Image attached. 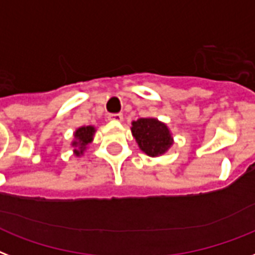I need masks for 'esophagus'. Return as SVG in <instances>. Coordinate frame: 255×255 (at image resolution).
Wrapping results in <instances>:
<instances>
[{"instance_id":"34e87169","label":"esophagus","mask_w":255,"mask_h":255,"mask_svg":"<svg viewBox=\"0 0 255 255\" xmlns=\"http://www.w3.org/2000/svg\"><path fill=\"white\" fill-rule=\"evenodd\" d=\"M109 120H110V121H114V122H122V121H124V116H122L121 113L110 114Z\"/></svg>"}]
</instances>
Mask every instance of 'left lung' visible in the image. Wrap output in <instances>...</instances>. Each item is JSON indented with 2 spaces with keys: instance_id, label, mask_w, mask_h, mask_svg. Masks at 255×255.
Returning a JSON list of instances; mask_svg holds the SVG:
<instances>
[{
  "instance_id": "1",
  "label": "left lung",
  "mask_w": 255,
  "mask_h": 255,
  "mask_svg": "<svg viewBox=\"0 0 255 255\" xmlns=\"http://www.w3.org/2000/svg\"><path fill=\"white\" fill-rule=\"evenodd\" d=\"M130 130L139 150L153 158L165 154L174 143L169 126L158 118H138L131 122Z\"/></svg>"
}]
</instances>
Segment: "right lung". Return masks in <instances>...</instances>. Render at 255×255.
<instances>
[{
    "label": "right lung",
    "instance_id": "obj_1",
    "mask_svg": "<svg viewBox=\"0 0 255 255\" xmlns=\"http://www.w3.org/2000/svg\"><path fill=\"white\" fill-rule=\"evenodd\" d=\"M97 129L93 125L81 126L74 131L73 134V141L70 142V146L74 147L73 149V154L76 157H81L84 155L85 150L88 149L89 145L92 143L94 139V134H96Z\"/></svg>",
    "mask_w": 255,
    "mask_h": 255
}]
</instances>
